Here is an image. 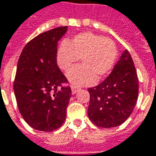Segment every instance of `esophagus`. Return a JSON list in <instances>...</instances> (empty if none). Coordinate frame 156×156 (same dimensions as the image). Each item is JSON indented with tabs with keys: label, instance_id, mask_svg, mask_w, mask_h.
Listing matches in <instances>:
<instances>
[{
	"label": "esophagus",
	"instance_id": "esophagus-1",
	"mask_svg": "<svg viewBox=\"0 0 156 156\" xmlns=\"http://www.w3.org/2000/svg\"><path fill=\"white\" fill-rule=\"evenodd\" d=\"M78 89H79V88H78L77 87H76V86H71V91H72V94H75L76 92L78 91Z\"/></svg>",
	"mask_w": 156,
	"mask_h": 156
}]
</instances>
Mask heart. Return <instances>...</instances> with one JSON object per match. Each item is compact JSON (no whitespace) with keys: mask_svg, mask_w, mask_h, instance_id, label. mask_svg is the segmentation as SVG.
Wrapping results in <instances>:
<instances>
[{"mask_svg":"<svg viewBox=\"0 0 156 156\" xmlns=\"http://www.w3.org/2000/svg\"><path fill=\"white\" fill-rule=\"evenodd\" d=\"M117 54V47L112 39L86 32L74 36L69 42L62 41L56 60L61 69L68 71L80 57L82 64L74 67L67 76L75 85L87 86L112 70Z\"/></svg>","mask_w":156,"mask_h":156,"instance_id":"b5f03b06","label":"heart"}]
</instances>
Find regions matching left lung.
<instances>
[{"mask_svg":"<svg viewBox=\"0 0 156 156\" xmlns=\"http://www.w3.org/2000/svg\"><path fill=\"white\" fill-rule=\"evenodd\" d=\"M138 89L136 70L126 50L106 79L100 85L88 88L89 119L101 128H112L122 124L133 112Z\"/></svg>","mask_w":156,"mask_h":156,"instance_id":"obj_1","label":"left lung"}]
</instances>
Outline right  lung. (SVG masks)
<instances>
[{
	"label": "right lung",
	"mask_w": 156,
	"mask_h": 156,
	"mask_svg": "<svg viewBox=\"0 0 156 156\" xmlns=\"http://www.w3.org/2000/svg\"><path fill=\"white\" fill-rule=\"evenodd\" d=\"M61 27L37 35L24 47L17 64L13 91L24 120L40 131L63 124L71 97L65 76L56 63L57 42L67 32Z\"/></svg>",
	"instance_id": "obj_1"
}]
</instances>
